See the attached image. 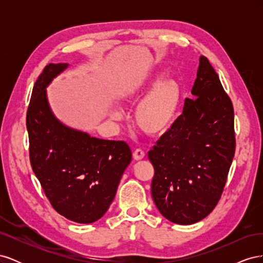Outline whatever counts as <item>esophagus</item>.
<instances>
[{
  "label": "esophagus",
  "mask_w": 263,
  "mask_h": 263,
  "mask_svg": "<svg viewBox=\"0 0 263 263\" xmlns=\"http://www.w3.org/2000/svg\"><path fill=\"white\" fill-rule=\"evenodd\" d=\"M145 156H146L145 151L141 150V149H136L133 154V157H134L135 160H141V159L145 158Z\"/></svg>",
  "instance_id": "1"
}]
</instances>
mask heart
Here are the masks:
<instances>
[{"label":"heart","instance_id":"heart-1","mask_svg":"<svg viewBox=\"0 0 263 263\" xmlns=\"http://www.w3.org/2000/svg\"><path fill=\"white\" fill-rule=\"evenodd\" d=\"M159 79L160 76L134 86L127 92V100L134 103L140 101L154 86L135 113V122L138 128L150 136H159L170 128L177 117L182 98V86L178 80L164 79L158 83ZM113 116L118 118L121 114L114 112Z\"/></svg>","mask_w":263,"mask_h":263}]
</instances>
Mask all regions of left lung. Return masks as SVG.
Instances as JSON below:
<instances>
[{"label": "left lung", "mask_w": 263, "mask_h": 263, "mask_svg": "<svg viewBox=\"0 0 263 263\" xmlns=\"http://www.w3.org/2000/svg\"><path fill=\"white\" fill-rule=\"evenodd\" d=\"M192 95L148 153L155 169L154 202L166 219L179 225L200 221L215 209L236 149L233 103L204 55Z\"/></svg>", "instance_id": "obj_1"}]
</instances>
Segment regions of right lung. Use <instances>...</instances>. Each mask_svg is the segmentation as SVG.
<instances>
[{
  "instance_id": "right-lung-1",
  "label": "right lung",
  "mask_w": 263,
  "mask_h": 263,
  "mask_svg": "<svg viewBox=\"0 0 263 263\" xmlns=\"http://www.w3.org/2000/svg\"><path fill=\"white\" fill-rule=\"evenodd\" d=\"M68 66L49 63L34 85L26 115L29 159L52 208L70 220L90 224L113 202L132 150L125 141L91 137L55 118L46 87Z\"/></svg>"
}]
</instances>
